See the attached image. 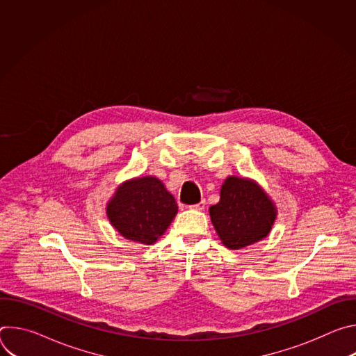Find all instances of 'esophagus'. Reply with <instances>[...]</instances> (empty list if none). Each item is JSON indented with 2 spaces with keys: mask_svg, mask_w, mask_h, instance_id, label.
I'll return each mask as SVG.
<instances>
[{
  "mask_svg": "<svg viewBox=\"0 0 356 356\" xmlns=\"http://www.w3.org/2000/svg\"><path fill=\"white\" fill-rule=\"evenodd\" d=\"M204 207H206V201H204V200L200 201V202H197V204H194V206H188V209H190V210H197V211L204 210Z\"/></svg>",
  "mask_w": 356,
  "mask_h": 356,
  "instance_id": "34e87169",
  "label": "esophagus"
}]
</instances>
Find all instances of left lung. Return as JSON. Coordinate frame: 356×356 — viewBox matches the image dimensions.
Instances as JSON below:
<instances>
[{"mask_svg":"<svg viewBox=\"0 0 356 356\" xmlns=\"http://www.w3.org/2000/svg\"><path fill=\"white\" fill-rule=\"evenodd\" d=\"M275 202L253 180L229 176L220 201L210 207L211 222L229 249H241L268 236L276 220Z\"/></svg>","mask_w":356,"mask_h":356,"instance_id":"obj_1","label":"left lung"}]
</instances>
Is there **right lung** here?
I'll return each mask as SVG.
<instances>
[{
	"label": "right lung",
	"mask_w": 356,
	"mask_h": 356,
	"mask_svg": "<svg viewBox=\"0 0 356 356\" xmlns=\"http://www.w3.org/2000/svg\"><path fill=\"white\" fill-rule=\"evenodd\" d=\"M177 204L165 184L154 176L122 183L107 204L111 225L129 241L152 245L169 228Z\"/></svg>",
	"instance_id": "add662e5"
}]
</instances>
